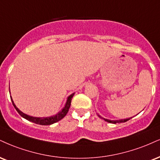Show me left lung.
I'll return each instance as SVG.
<instances>
[{"instance_id": "obj_1", "label": "left lung", "mask_w": 160, "mask_h": 160, "mask_svg": "<svg viewBox=\"0 0 160 160\" xmlns=\"http://www.w3.org/2000/svg\"><path fill=\"white\" fill-rule=\"evenodd\" d=\"M98 115L101 118L103 119V120L106 121V122H107L109 123H112V124H116V123H124V122H128V121L130 120V118H126V119H121V120H109V119H106L104 118H102L101 115Z\"/></svg>"}]
</instances>
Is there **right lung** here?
Instances as JSON below:
<instances>
[{
	"instance_id": "obj_1",
	"label": "right lung",
	"mask_w": 160,
	"mask_h": 160,
	"mask_svg": "<svg viewBox=\"0 0 160 160\" xmlns=\"http://www.w3.org/2000/svg\"><path fill=\"white\" fill-rule=\"evenodd\" d=\"M74 93H73L70 96H68V98H67V101L65 103V107H63V109H62V111L59 112L57 113V115H53V116L51 117H45V118H37V117H32L30 116V115H26L24 114V112H22V111L19 110L18 109V107H16V106L15 105L14 102H13L12 97L11 98V101L12 102V104L14 106L15 109H16L17 112H18V114L21 115V116L23 117V118L27 119V120L30 121V122H32L35 124H40V125H51L52 124H54V123L59 122L60 121L61 119H62L66 115L67 113H68V109L70 108V106H71V102H72V98L74 96Z\"/></svg>"
}]
</instances>
